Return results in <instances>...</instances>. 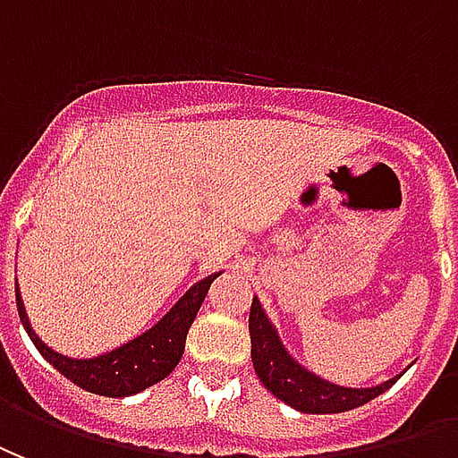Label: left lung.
Segmentation results:
<instances>
[{
  "instance_id": "obj_1",
  "label": "left lung",
  "mask_w": 458,
  "mask_h": 458,
  "mask_svg": "<svg viewBox=\"0 0 458 458\" xmlns=\"http://www.w3.org/2000/svg\"><path fill=\"white\" fill-rule=\"evenodd\" d=\"M249 332H251V361L256 376L276 398L300 412H310V415L346 412L378 398L380 393H386L398 380L390 378L376 388H342L310 373L298 361H293V356L285 352L278 332L273 329L261 302L256 298L249 312Z\"/></svg>"
}]
</instances>
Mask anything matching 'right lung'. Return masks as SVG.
Listing matches in <instances>:
<instances>
[{"mask_svg":"<svg viewBox=\"0 0 458 458\" xmlns=\"http://www.w3.org/2000/svg\"><path fill=\"white\" fill-rule=\"evenodd\" d=\"M216 276L219 273L207 276L205 280L195 283L173 305L168 315L163 317L158 325L151 327L148 332H143L141 336H136V339L123 344L114 352L105 353V356H95V359H68V356L48 349L38 339V335L33 332L31 325H29V317H26V310H23L19 288H16V305H19L21 325L26 327V332L31 336V342L36 344V349L65 378L72 380L82 390L97 393V395L126 398V395L151 388L153 383H158L165 376H170L173 369L178 366L180 356L185 352V339H188L190 325L195 322L197 310L202 305L207 290L215 283Z\"/></svg>","mask_w":458,"mask_h":458,"instance_id":"obj_1","label":"right lung"}]
</instances>
